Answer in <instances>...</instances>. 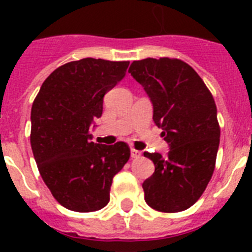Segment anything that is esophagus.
I'll use <instances>...</instances> for the list:
<instances>
[{"mask_svg": "<svg viewBox=\"0 0 252 252\" xmlns=\"http://www.w3.org/2000/svg\"><path fill=\"white\" fill-rule=\"evenodd\" d=\"M130 153H131V158H132V159H136V158L141 157V153L137 150H135V149H132V148H131Z\"/></svg>", "mask_w": 252, "mask_h": 252, "instance_id": "1", "label": "esophagus"}]
</instances>
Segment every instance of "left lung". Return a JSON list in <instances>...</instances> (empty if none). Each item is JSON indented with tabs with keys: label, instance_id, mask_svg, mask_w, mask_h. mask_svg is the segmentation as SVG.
<instances>
[{
	"label": "left lung",
	"instance_id": "1",
	"mask_svg": "<svg viewBox=\"0 0 252 252\" xmlns=\"http://www.w3.org/2000/svg\"><path fill=\"white\" fill-rule=\"evenodd\" d=\"M128 73L153 104V120L168 142L166 157L145 153L155 171L142 183L145 201L159 212L188 209L215 170L220 126L215 99L194 69L179 59L135 60Z\"/></svg>",
	"mask_w": 252,
	"mask_h": 252
}]
</instances>
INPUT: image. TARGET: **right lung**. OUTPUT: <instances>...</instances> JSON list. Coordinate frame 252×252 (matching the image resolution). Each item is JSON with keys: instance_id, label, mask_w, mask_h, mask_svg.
Returning a JSON list of instances; mask_svg holds the SVG:
<instances>
[{"instance_id": "right-lung-1", "label": "right lung", "mask_w": 252, "mask_h": 252, "mask_svg": "<svg viewBox=\"0 0 252 252\" xmlns=\"http://www.w3.org/2000/svg\"><path fill=\"white\" fill-rule=\"evenodd\" d=\"M130 62L86 59L59 66L43 83L31 108V148L40 175L60 204L94 212L110 202L112 179L127 162L125 142L94 144L91 126L103 97L124 79Z\"/></svg>"}]
</instances>
